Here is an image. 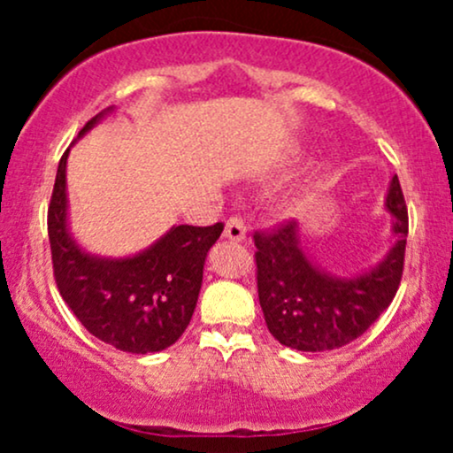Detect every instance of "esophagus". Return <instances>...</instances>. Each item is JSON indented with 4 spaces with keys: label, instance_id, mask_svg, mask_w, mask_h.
I'll use <instances>...</instances> for the list:
<instances>
[{
    "label": "esophagus",
    "instance_id": "34e87169",
    "mask_svg": "<svg viewBox=\"0 0 453 453\" xmlns=\"http://www.w3.org/2000/svg\"><path fill=\"white\" fill-rule=\"evenodd\" d=\"M223 236L230 238V241H234V242H242L244 238H247V226H244V219L241 215H234L227 219Z\"/></svg>",
    "mask_w": 453,
    "mask_h": 453
}]
</instances>
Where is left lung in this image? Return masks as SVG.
Listing matches in <instances>:
<instances>
[{"label": "left lung", "instance_id": "left-lung-1", "mask_svg": "<svg viewBox=\"0 0 453 453\" xmlns=\"http://www.w3.org/2000/svg\"><path fill=\"white\" fill-rule=\"evenodd\" d=\"M396 242L371 273L334 279L317 270L298 241V221L256 230L257 296L270 334L298 351H330L356 341L377 321L398 292L404 268L409 212L394 176L388 194Z\"/></svg>", "mask_w": 453, "mask_h": 453}]
</instances>
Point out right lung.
Listing matches in <instances>:
<instances>
[{
    "instance_id": "right-lung-1",
    "label": "right lung",
    "mask_w": 453,
    "mask_h": 453,
    "mask_svg": "<svg viewBox=\"0 0 453 453\" xmlns=\"http://www.w3.org/2000/svg\"><path fill=\"white\" fill-rule=\"evenodd\" d=\"M81 129L85 134L93 123ZM61 155L49 204L53 274L61 298L93 336L127 353L161 351L179 341L194 315L215 226H176L147 251L97 259L76 247L65 227V161Z\"/></svg>"
}]
</instances>
